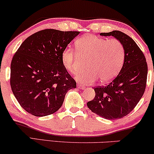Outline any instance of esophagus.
Instances as JSON below:
<instances>
[{
    "label": "esophagus",
    "mask_w": 154,
    "mask_h": 154,
    "mask_svg": "<svg viewBox=\"0 0 154 154\" xmlns=\"http://www.w3.org/2000/svg\"><path fill=\"white\" fill-rule=\"evenodd\" d=\"M77 87L79 88V89H82V90L85 89V85H83V84H81V83H78V84H77Z\"/></svg>",
    "instance_id": "34e87169"
}]
</instances>
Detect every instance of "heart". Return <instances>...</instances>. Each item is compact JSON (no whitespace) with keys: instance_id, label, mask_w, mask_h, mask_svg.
Listing matches in <instances>:
<instances>
[{"instance_id":"b5f03b06","label":"heart","mask_w":154,"mask_h":154,"mask_svg":"<svg viewBox=\"0 0 154 154\" xmlns=\"http://www.w3.org/2000/svg\"><path fill=\"white\" fill-rule=\"evenodd\" d=\"M76 51L66 48L61 54L64 68L76 73L81 67L80 56L88 58V69L80 72L76 80L83 84H91L100 79L101 83H108L118 75L123 65L125 50L119 40H107L92 34L83 35L75 42Z\"/></svg>"}]
</instances>
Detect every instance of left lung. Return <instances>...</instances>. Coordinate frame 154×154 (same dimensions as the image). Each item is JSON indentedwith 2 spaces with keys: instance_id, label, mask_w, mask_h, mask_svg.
Masks as SVG:
<instances>
[{
  "instance_id": "left-lung-1",
  "label": "left lung",
  "mask_w": 154,
  "mask_h": 154,
  "mask_svg": "<svg viewBox=\"0 0 154 154\" xmlns=\"http://www.w3.org/2000/svg\"><path fill=\"white\" fill-rule=\"evenodd\" d=\"M100 35L119 40L123 45L125 59L119 75L110 83L94 88L95 97L87 106L104 119H121L133 110L144 94L148 73L146 58L134 40L125 33L113 31Z\"/></svg>"
}]
</instances>
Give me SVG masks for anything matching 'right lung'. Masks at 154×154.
<instances>
[{"mask_svg": "<svg viewBox=\"0 0 154 154\" xmlns=\"http://www.w3.org/2000/svg\"><path fill=\"white\" fill-rule=\"evenodd\" d=\"M79 31L44 29L29 36L12 57L10 85L20 106L35 116L58 111L65 94L76 88L61 54Z\"/></svg>", "mask_w": 154, "mask_h": 154, "instance_id": "obj_1", "label": "right lung"}]
</instances>
